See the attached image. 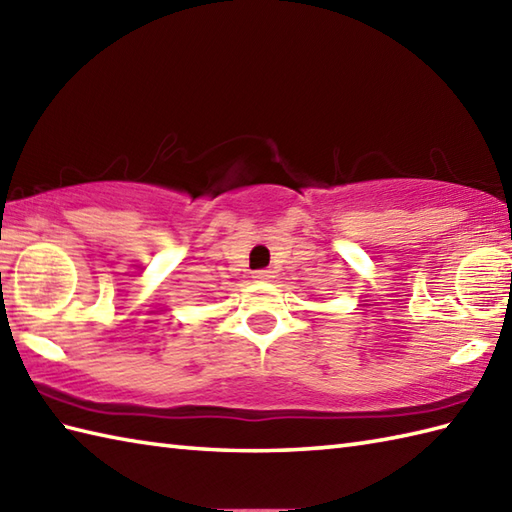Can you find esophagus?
Masks as SVG:
<instances>
[{"instance_id": "esophagus-1", "label": "esophagus", "mask_w": 512, "mask_h": 512, "mask_svg": "<svg viewBox=\"0 0 512 512\" xmlns=\"http://www.w3.org/2000/svg\"><path fill=\"white\" fill-rule=\"evenodd\" d=\"M253 277H255L257 281H268V279H273V277H275V273H273V270L264 268V270H255Z\"/></svg>"}]
</instances>
